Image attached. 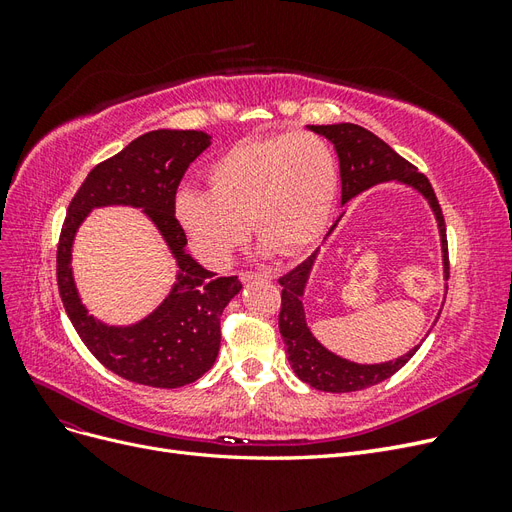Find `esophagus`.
Wrapping results in <instances>:
<instances>
[{
  "instance_id": "34e87169",
  "label": "esophagus",
  "mask_w": 512,
  "mask_h": 512,
  "mask_svg": "<svg viewBox=\"0 0 512 512\" xmlns=\"http://www.w3.org/2000/svg\"><path fill=\"white\" fill-rule=\"evenodd\" d=\"M239 280L241 282H252V280H267V282H271L273 280V275L269 273V271H241L239 273Z\"/></svg>"
}]
</instances>
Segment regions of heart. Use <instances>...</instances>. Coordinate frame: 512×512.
<instances>
[{
  "instance_id": "b5f03b06",
  "label": "heart",
  "mask_w": 512,
  "mask_h": 512,
  "mask_svg": "<svg viewBox=\"0 0 512 512\" xmlns=\"http://www.w3.org/2000/svg\"><path fill=\"white\" fill-rule=\"evenodd\" d=\"M209 192L183 190L177 220L209 267H226L251 220L262 250L297 256L327 228L339 190L337 160L312 132L250 138L207 168Z\"/></svg>"
}]
</instances>
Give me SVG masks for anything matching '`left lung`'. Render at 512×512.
<instances>
[{"label": "left lung", "mask_w": 512, "mask_h": 512, "mask_svg": "<svg viewBox=\"0 0 512 512\" xmlns=\"http://www.w3.org/2000/svg\"><path fill=\"white\" fill-rule=\"evenodd\" d=\"M309 130L327 138L333 143L339 158V175H342V205L350 198L374 188L384 181H401L412 185L421 192L433 209L438 220L440 241H442V262H444V280H448V243H446V224L440 209V203L433 192L429 179L418 173V168L399 156L386 145L382 138L354 123H333V126H309ZM335 228V226H333ZM331 228V230H333ZM318 250L303 260L299 267L280 277L282 286V307H280V333L286 344V354L290 367L294 369L305 384L314 386L318 391L327 393H352L374 386L404 367L421 344L414 346L408 354L399 356L395 361L380 365H359L342 359L329 352L312 331L307 329L305 312H303V290L307 286L309 273L316 262Z\"/></svg>", "instance_id": "obj_1"}]
</instances>
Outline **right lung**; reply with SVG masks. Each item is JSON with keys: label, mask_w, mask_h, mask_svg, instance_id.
Returning a JSON list of instances; mask_svg holds the SVG:
<instances>
[{"label": "right lung", "mask_w": 512, "mask_h": 512, "mask_svg": "<svg viewBox=\"0 0 512 512\" xmlns=\"http://www.w3.org/2000/svg\"><path fill=\"white\" fill-rule=\"evenodd\" d=\"M211 145L196 130H153L117 156L91 168L70 200L57 245V286L72 327L113 374L156 389H177L207 374L218 359L220 316L241 290L237 275L215 277L185 254V232L175 218L177 188L188 166ZM146 209L178 260V284L165 303L132 328H106L86 314L71 280V241L96 206Z\"/></svg>", "instance_id": "right-lung-1"}]
</instances>
